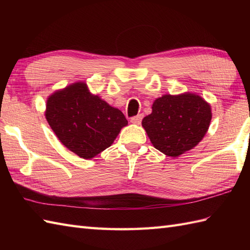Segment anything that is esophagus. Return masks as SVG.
I'll return each instance as SVG.
<instances>
[{"label": "esophagus", "instance_id": "34e87169", "mask_svg": "<svg viewBox=\"0 0 250 250\" xmlns=\"http://www.w3.org/2000/svg\"><path fill=\"white\" fill-rule=\"evenodd\" d=\"M142 115H139V116H135V117H132V118L130 119V121L132 122L133 125H140L141 121H142Z\"/></svg>", "mask_w": 250, "mask_h": 250}]
</instances>
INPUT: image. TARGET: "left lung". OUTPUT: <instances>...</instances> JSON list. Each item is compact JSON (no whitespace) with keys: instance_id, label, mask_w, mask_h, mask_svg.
Masks as SVG:
<instances>
[{"instance_id":"1","label":"left lung","mask_w":250,"mask_h":250,"mask_svg":"<svg viewBox=\"0 0 250 250\" xmlns=\"http://www.w3.org/2000/svg\"><path fill=\"white\" fill-rule=\"evenodd\" d=\"M143 128L159 151L177 158L203 140L211 120L209 103L192 92L164 94L152 103Z\"/></svg>"}]
</instances>
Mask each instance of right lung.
<instances>
[{"label": "right lung", "mask_w": 250, "mask_h": 250, "mask_svg": "<svg viewBox=\"0 0 250 250\" xmlns=\"http://www.w3.org/2000/svg\"><path fill=\"white\" fill-rule=\"evenodd\" d=\"M45 117L62 144L86 160L108 148L128 125L122 111L92 94L84 82L51 93Z\"/></svg>", "instance_id": "obj_1"}]
</instances>
